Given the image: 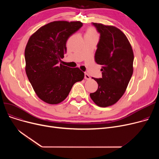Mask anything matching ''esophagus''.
Returning a JSON list of instances; mask_svg holds the SVG:
<instances>
[{
    "mask_svg": "<svg viewBox=\"0 0 159 159\" xmlns=\"http://www.w3.org/2000/svg\"><path fill=\"white\" fill-rule=\"evenodd\" d=\"M84 78H85V79H86V80H89V79H91V77H89V75L87 73H84Z\"/></svg>",
    "mask_w": 159,
    "mask_h": 159,
    "instance_id": "1",
    "label": "esophagus"
}]
</instances>
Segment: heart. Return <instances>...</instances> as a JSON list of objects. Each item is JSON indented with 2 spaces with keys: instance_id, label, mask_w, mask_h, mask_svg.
Segmentation results:
<instances>
[{
  "instance_id": "1",
  "label": "heart",
  "mask_w": 159,
  "mask_h": 159,
  "mask_svg": "<svg viewBox=\"0 0 159 159\" xmlns=\"http://www.w3.org/2000/svg\"><path fill=\"white\" fill-rule=\"evenodd\" d=\"M86 34L92 35H97V32L93 28H89L86 33Z\"/></svg>"
}]
</instances>
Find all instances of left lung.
I'll return each instance as SVG.
<instances>
[{"label":"left lung","instance_id":"1","mask_svg":"<svg viewBox=\"0 0 159 159\" xmlns=\"http://www.w3.org/2000/svg\"><path fill=\"white\" fill-rule=\"evenodd\" d=\"M92 24L100 33L95 61L102 66V77H93L98 89L89 95L97 106L104 107L115 104L124 95L133 75L134 55L128 39L119 29Z\"/></svg>","mask_w":159,"mask_h":159}]
</instances>
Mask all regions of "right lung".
<instances>
[{"mask_svg":"<svg viewBox=\"0 0 159 159\" xmlns=\"http://www.w3.org/2000/svg\"><path fill=\"white\" fill-rule=\"evenodd\" d=\"M82 26L80 21H54L40 28L30 37L24 52L26 73L37 95L57 104L68 97L75 82L84 73L59 62L66 53V42Z\"/></svg>","mask_w":159,"mask_h":159,"instance_id":"add662e5","label":"right lung"}]
</instances>
